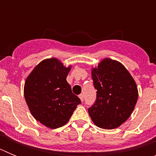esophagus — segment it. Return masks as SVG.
<instances>
[{
    "label": "esophagus",
    "instance_id": "34e87169",
    "mask_svg": "<svg viewBox=\"0 0 156 156\" xmlns=\"http://www.w3.org/2000/svg\"><path fill=\"white\" fill-rule=\"evenodd\" d=\"M79 97H80V98L81 101H83V94H81L79 95Z\"/></svg>",
    "mask_w": 156,
    "mask_h": 156
}]
</instances>
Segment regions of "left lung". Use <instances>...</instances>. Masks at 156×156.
<instances>
[{
	"mask_svg": "<svg viewBox=\"0 0 156 156\" xmlns=\"http://www.w3.org/2000/svg\"><path fill=\"white\" fill-rule=\"evenodd\" d=\"M95 102L88 108L94 124L102 129H115L131 115L138 91L134 80L120 62L103 59L92 69Z\"/></svg>",
	"mask_w": 156,
	"mask_h": 156,
	"instance_id": "obj_1",
	"label": "left lung"
}]
</instances>
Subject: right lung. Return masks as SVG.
<instances>
[{
  "label": "right lung",
  "mask_w": 156,
  "mask_h": 156,
  "mask_svg": "<svg viewBox=\"0 0 156 156\" xmlns=\"http://www.w3.org/2000/svg\"><path fill=\"white\" fill-rule=\"evenodd\" d=\"M71 66L57 58L45 59L25 82L24 96L33 116L51 129L67 123L81 101L66 81Z\"/></svg>",
  "instance_id": "add662e5"
}]
</instances>
